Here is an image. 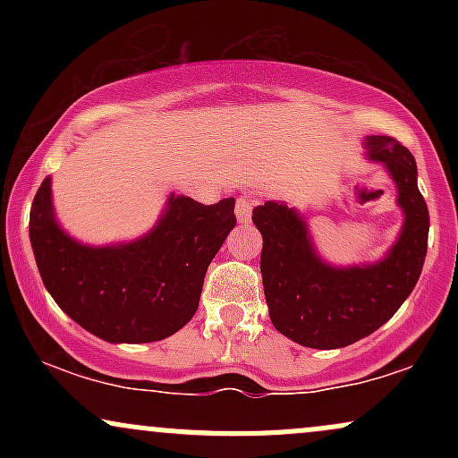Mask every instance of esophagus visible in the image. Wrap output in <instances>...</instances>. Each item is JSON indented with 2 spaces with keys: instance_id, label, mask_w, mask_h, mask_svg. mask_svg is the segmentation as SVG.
I'll return each mask as SVG.
<instances>
[{
  "instance_id": "obj_1",
  "label": "esophagus",
  "mask_w": 458,
  "mask_h": 458,
  "mask_svg": "<svg viewBox=\"0 0 458 458\" xmlns=\"http://www.w3.org/2000/svg\"><path fill=\"white\" fill-rule=\"evenodd\" d=\"M251 208H254V199L250 196H239L236 198V219L239 222H250L251 219Z\"/></svg>"
}]
</instances>
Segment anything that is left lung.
<instances>
[{"label":"left lung","mask_w":458,"mask_h":458,"mask_svg":"<svg viewBox=\"0 0 458 458\" xmlns=\"http://www.w3.org/2000/svg\"><path fill=\"white\" fill-rule=\"evenodd\" d=\"M366 146L368 157L390 170L404 211L396 245L377 265H325L303 219L286 204L269 199L251 213L262 234L260 271L273 327L310 349H340L370 335L396 314L422 273L430 219L413 155L390 135H372Z\"/></svg>","instance_id":"obj_1"}]
</instances>
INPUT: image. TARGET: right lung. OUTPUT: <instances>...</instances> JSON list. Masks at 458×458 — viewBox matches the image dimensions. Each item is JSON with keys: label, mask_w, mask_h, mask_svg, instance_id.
Here are the masks:
<instances>
[{"label": "right lung", "mask_w": 458, "mask_h": 458, "mask_svg": "<svg viewBox=\"0 0 458 458\" xmlns=\"http://www.w3.org/2000/svg\"><path fill=\"white\" fill-rule=\"evenodd\" d=\"M236 225L234 198L217 204L170 198L144 239L129 245H79L57 228L51 181L36 191L30 241L47 291L90 334L107 343H157L196 314L208 265Z\"/></svg>", "instance_id": "add662e5"}]
</instances>
